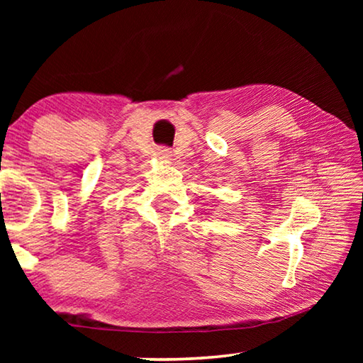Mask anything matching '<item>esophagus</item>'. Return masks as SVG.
I'll use <instances>...</instances> for the list:
<instances>
[{
    "label": "esophagus",
    "instance_id": "1",
    "mask_svg": "<svg viewBox=\"0 0 363 363\" xmlns=\"http://www.w3.org/2000/svg\"><path fill=\"white\" fill-rule=\"evenodd\" d=\"M158 157L163 158V160H168L171 157V150L167 149V147H160V149H158Z\"/></svg>",
    "mask_w": 363,
    "mask_h": 363
}]
</instances>
